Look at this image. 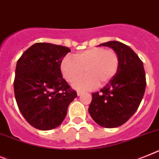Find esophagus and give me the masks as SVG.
Here are the masks:
<instances>
[{
  "instance_id": "34e87169",
  "label": "esophagus",
  "mask_w": 159,
  "mask_h": 159,
  "mask_svg": "<svg viewBox=\"0 0 159 159\" xmlns=\"http://www.w3.org/2000/svg\"><path fill=\"white\" fill-rule=\"evenodd\" d=\"M77 96H80V95H81V94H82V92L80 91V90H78V91L77 92Z\"/></svg>"
}]
</instances>
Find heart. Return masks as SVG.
Instances as JSON below:
<instances>
[{
	"label": "heart",
	"instance_id": "obj_1",
	"mask_svg": "<svg viewBox=\"0 0 159 159\" xmlns=\"http://www.w3.org/2000/svg\"><path fill=\"white\" fill-rule=\"evenodd\" d=\"M119 69L117 53L104 48H94L78 52L73 57H65L61 61V70L65 79L75 82L73 86L78 90H88L108 83L116 76Z\"/></svg>",
	"mask_w": 159,
	"mask_h": 159
}]
</instances>
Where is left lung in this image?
<instances>
[{"label":"left lung","instance_id":"1","mask_svg":"<svg viewBox=\"0 0 159 159\" xmlns=\"http://www.w3.org/2000/svg\"><path fill=\"white\" fill-rule=\"evenodd\" d=\"M98 46L109 47L117 53L116 74L99 92L92 94L89 113L102 127L111 129L124 125L137 110L145 90L143 63L130 47L118 41Z\"/></svg>","mask_w":159,"mask_h":159}]
</instances>
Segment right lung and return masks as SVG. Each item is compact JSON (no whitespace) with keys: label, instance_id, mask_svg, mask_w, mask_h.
<instances>
[{"label":"right lung","instance_id":"add662e5","mask_svg":"<svg viewBox=\"0 0 159 159\" xmlns=\"http://www.w3.org/2000/svg\"><path fill=\"white\" fill-rule=\"evenodd\" d=\"M70 49L36 43L21 56L16 65L14 88L16 102L26 120L35 129L58 127L77 97L62 77L61 64Z\"/></svg>","mask_w":159,"mask_h":159}]
</instances>
